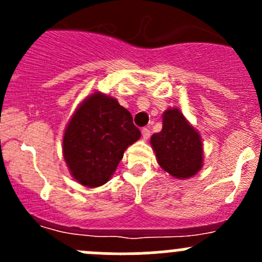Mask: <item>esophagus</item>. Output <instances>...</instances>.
<instances>
[{
	"label": "esophagus",
	"instance_id": "34e87169",
	"mask_svg": "<svg viewBox=\"0 0 262 262\" xmlns=\"http://www.w3.org/2000/svg\"><path fill=\"white\" fill-rule=\"evenodd\" d=\"M149 136H150L149 129H148V128L142 129V137H143V139H148V138H149Z\"/></svg>",
	"mask_w": 262,
	"mask_h": 262
}]
</instances>
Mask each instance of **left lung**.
Here are the masks:
<instances>
[{"instance_id":"obj_1","label":"left lung","mask_w":262,"mask_h":262,"mask_svg":"<svg viewBox=\"0 0 262 262\" xmlns=\"http://www.w3.org/2000/svg\"><path fill=\"white\" fill-rule=\"evenodd\" d=\"M162 120V130L150 137L158 165L173 178H191L203 167L199 133L176 107L166 110Z\"/></svg>"}]
</instances>
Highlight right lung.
Listing matches in <instances>:
<instances>
[{"label":"right lung","mask_w":262,"mask_h":262,"mask_svg":"<svg viewBox=\"0 0 262 262\" xmlns=\"http://www.w3.org/2000/svg\"><path fill=\"white\" fill-rule=\"evenodd\" d=\"M141 138L132 114L114 97L95 92L78 106L66 128L63 156L73 178L87 187L112 178L124 150Z\"/></svg>","instance_id":"obj_1"}]
</instances>
